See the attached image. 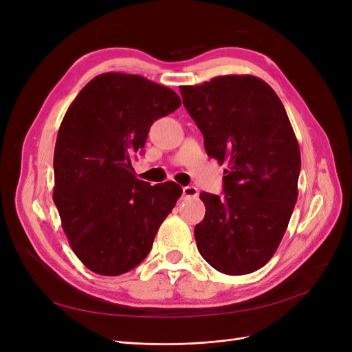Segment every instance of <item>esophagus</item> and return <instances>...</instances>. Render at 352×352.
<instances>
[{
    "mask_svg": "<svg viewBox=\"0 0 352 352\" xmlns=\"http://www.w3.org/2000/svg\"><path fill=\"white\" fill-rule=\"evenodd\" d=\"M182 190H184V198L198 197V189L195 186H185Z\"/></svg>",
    "mask_w": 352,
    "mask_h": 352,
    "instance_id": "esophagus-1",
    "label": "esophagus"
}]
</instances>
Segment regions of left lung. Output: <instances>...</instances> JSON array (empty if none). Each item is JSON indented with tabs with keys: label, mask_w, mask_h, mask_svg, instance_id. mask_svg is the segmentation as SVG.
<instances>
[{
	"label": "left lung",
	"mask_w": 352,
	"mask_h": 352,
	"mask_svg": "<svg viewBox=\"0 0 352 352\" xmlns=\"http://www.w3.org/2000/svg\"><path fill=\"white\" fill-rule=\"evenodd\" d=\"M210 157L228 163L225 197L202 192L197 247L225 274L261 269L278 250L298 198L301 153L282 101L251 74L180 87Z\"/></svg>",
	"instance_id": "obj_1"
}]
</instances>
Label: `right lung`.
<instances>
[{
  "label": "right lung",
  "mask_w": 352,
  "mask_h": 352,
  "mask_svg": "<svg viewBox=\"0 0 352 352\" xmlns=\"http://www.w3.org/2000/svg\"><path fill=\"white\" fill-rule=\"evenodd\" d=\"M180 105L177 94L138 74L102 73L67 109L54 150V199L69 243L102 276L135 269L182 195L133 175L151 124Z\"/></svg>",
  "instance_id": "right-lung-1"
}]
</instances>
